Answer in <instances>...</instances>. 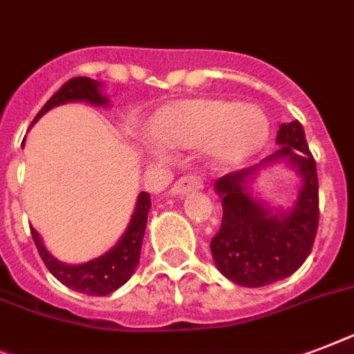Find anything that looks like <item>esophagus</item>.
<instances>
[{
  "label": "esophagus",
  "mask_w": 354,
  "mask_h": 354,
  "mask_svg": "<svg viewBox=\"0 0 354 354\" xmlns=\"http://www.w3.org/2000/svg\"><path fill=\"white\" fill-rule=\"evenodd\" d=\"M200 187H202L200 178H196V176L180 178V180H178V182L171 187V194H174V196H183V194H187V192L198 191Z\"/></svg>",
  "instance_id": "1"
}]
</instances>
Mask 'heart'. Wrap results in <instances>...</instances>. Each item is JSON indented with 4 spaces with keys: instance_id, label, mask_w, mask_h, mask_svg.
Segmentation results:
<instances>
[{
    "instance_id": "b5f03b06",
    "label": "heart",
    "mask_w": 354,
    "mask_h": 354,
    "mask_svg": "<svg viewBox=\"0 0 354 354\" xmlns=\"http://www.w3.org/2000/svg\"><path fill=\"white\" fill-rule=\"evenodd\" d=\"M156 140L169 149L194 151L205 147L209 162L231 171L258 156L271 136V120L263 109L227 97H194L163 107L154 127ZM151 156L163 160L158 143Z\"/></svg>"
}]
</instances>
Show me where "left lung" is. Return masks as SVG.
Returning a JSON list of instances; mask_svg holds the SVG:
<instances>
[{"mask_svg":"<svg viewBox=\"0 0 354 354\" xmlns=\"http://www.w3.org/2000/svg\"><path fill=\"white\" fill-rule=\"evenodd\" d=\"M280 145L271 156L214 183L222 200V227L211 240L218 271L243 287H263L291 277L309 257L318 229L317 163L307 147L298 120L281 123ZM286 165L301 178L291 206H271L259 200L256 183L261 174Z\"/></svg>","mask_w":354,"mask_h":354,"instance_id":"8db88e82","label":"left lung"}]
</instances>
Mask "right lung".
<instances>
[{"mask_svg": "<svg viewBox=\"0 0 354 354\" xmlns=\"http://www.w3.org/2000/svg\"><path fill=\"white\" fill-rule=\"evenodd\" d=\"M73 102H85L88 105H96V107H111L109 96H105L103 93L102 83L91 80V77H73L67 83H63L62 88L43 105L41 111L34 118L32 125L50 109ZM149 209H151V196L147 192H140L134 211H132L131 222L122 238L116 242V245L111 247L107 252H103L102 257L83 261V263L59 261L45 247L43 238L34 227H30V234H32L43 263L53 272L56 280L62 281L68 289L88 295V297H107L120 289L136 271L138 263H140L143 234H145V227H147Z\"/></svg>", "mask_w": 354, "mask_h": 354, "instance_id": "obj_1", "label": "right lung"}]
</instances>
